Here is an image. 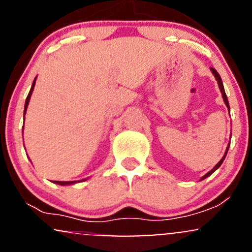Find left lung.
<instances>
[{
  "label": "left lung",
  "instance_id": "8db88e82",
  "mask_svg": "<svg viewBox=\"0 0 252 252\" xmlns=\"http://www.w3.org/2000/svg\"><path fill=\"white\" fill-rule=\"evenodd\" d=\"M211 71H212V73H213V76H215V78L217 79V82H218V85H219V89H220V92H221V96H222V99H224V103H225V105L227 106L228 108V112H230V106H228V100H227V97H226V94H225V90H224V86H222V82H221V78H220V76H219V73L218 72H217L215 68L213 67H211ZM228 147H230V143H228V146H227V148H226V152H225V154H224V156H222L221 158V160L219 161L218 163L216 164L215 167H213L212 169L210 170L209 173H206V174H205L204 176H202V178L200 179V180H204V179H206L207 176H210L211 174H212L213 172H216L217 169L219 168V167L221 166V163H222V161H224V158H225V156H226V154H227V150H228Z\"/></svg>",
  "mask_w": 252,
  "mask_h": 252
}]
</instances>
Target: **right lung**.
<instances>
[{"label":"right lung","instance_id":"obj_1","mask_svg":"<svg viewBox=\"0 0 252 252\" xmlns=\"http://www.w3.org/2000/svg\"><path fill=\"white\" fill-rule=\"evenodd\" d=\"M35 80H36V78H35V79H34L33 84H32V88H31V91H30V94H28L27 98H26V103H25V111H24V115L26 114V111H27V106H28V104H30V99H31V96H32V94H33L34 86H35ZM84 180H85V179H83V180H80V181H84ZM54 182H56V184H58V185H62V186H67V185H73V184H76V182H79V181H54Z\"/></svg>","mask_w":252,"mask_h":252}]
</instances>
